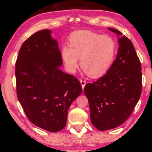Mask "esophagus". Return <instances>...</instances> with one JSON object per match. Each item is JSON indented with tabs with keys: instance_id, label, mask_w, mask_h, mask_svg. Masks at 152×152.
I'll list each match as a JSON object with an SVG mask.
<instances>
[{
	"instance_id": "obj_1",
	"label": "esophagus",
	"mask_w": 152,
	"mask_h": 152,
	"mask_svg": "<svg viewBox=\"0 0 152 152\" xmlns=\"http://www.w3.org/2000/svg\"><path fill=\"white\" fill-rule=\"evenodd\" d=\"M80 84H81V85H82V89H84V86H85V85H86V80H82V79H80Z\"/></svg>"
}]
</instances>
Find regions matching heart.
<instances>
[{"instance_id": "1", "label": "heart", "mask_w": 152, "mask_h": 152, "mask_svg": "<svg viewBox=\"0 0 152 152\" xmlns=\"http://www.w3.org/2000/svg\"><path fill=\"white\" fill-rule=\"evenodd\" d=\"M68 42L69 45L61 47V56L70 72H75L79 58L84 70L93 78L102 75L112 65L117 47L110 36L91 31H78L70 35Z\"/></svg>"}]
</instances>
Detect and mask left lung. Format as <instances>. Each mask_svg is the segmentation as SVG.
I'll return each mask as SVG.
<instances>
[{
  "label": "left lung",
  "instance_id": "1",
  "mask_svg": "<svg viewBox=\"0 0 152 152\" xmlns=\"http://www.w3.org/2000/svg\"><path fill=\"white\" fill-rule=\"evenodd\" d=\"M118 35L119 31L109 28ZM117 58L103 76L86 84L91 122L97 129L106 131L123 124L132 115L142 90L140 59L132 42L126 36L119 38Z\"/></svg>",
  "mask_w": 152,
  "mask_h": 152
}]
</instances>
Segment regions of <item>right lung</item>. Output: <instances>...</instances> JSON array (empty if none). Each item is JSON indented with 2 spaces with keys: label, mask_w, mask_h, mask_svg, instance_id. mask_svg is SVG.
I'll return each instance as SVG.
<instances>
[{
  "label": "right lung",
  "mask_w": 152,
  "mask_h": 152,
  "mask_svg": "<svg viewBox=\"0 0 152 152\" xmlns=\"http://www.w3.org/2000/svg\"><path fill=\"white\" fill-rule=\"evenodd\" d=\"M49 29L35 33L20 47L15 64L19 101L31 122L50 132L66 124L69 107L82 91L76 77L64 73L58 42Z\"/></svg>",
  "instance_id": "obj_1"
}]
</instances>
